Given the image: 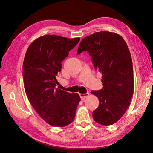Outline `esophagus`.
I'll use <instances>...</instances> for the list:
<instances>
[{"mask_svg": "<svg viewBox=\"0 0 153 153\" xmlns=\"http://www.w3.org/2000/svg\"><path fill=\"white\" fill-rule=\"evenodd\" d=\"M89 95V93H80L79 94V96H80V98L82 100H84L85 98H87V97Z\"/></svg>", "mask_w": 153, "mask_h": 153, "instance_id": "1", "label": "esophagus"}]
</instances>
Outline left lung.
<instances>
[{
  "label": "left lung",
  "mask_w": 153,
  "mask_h": 153,
  "mask_svg": "<svg viewBox=\"0 0 153 153\" xmlns=\"http://www.w3.org/2000/svg\"><path fill=\"white\" fill-rule=\"evenodd\" d=\"M83 51L89 53L94 68L102 74V89L91 91L99 99L93 118L99 124L112 125L124 114L134 94V71L129 48L120 35L103 31L83 38L77 54Z\"/></svg>",
  "instance_id": "obj_1"
}]
</instances>
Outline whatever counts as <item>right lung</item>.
Listing matches in <instances>:
<instances>
[{
  "mask_svg": "<svg viewBox=\"0 0 153 153\" xmlns=\"http://www.w3.org/2000/svg\"><path fill=\"white\" fill-rule=\"evenodd\" d=\"M79 37L55 35L37 38L29 46L23 64L24 88L35 111L48 124L64 127L73 122L81 99L78 93L60 89L56 76L62 61L79 43Z\"/></svg>",
  "mask_w": 153,
  "mask_h": 153,
  "instance_id": "1",
  "label": "right lung"
}]
</instances>
